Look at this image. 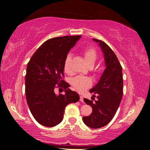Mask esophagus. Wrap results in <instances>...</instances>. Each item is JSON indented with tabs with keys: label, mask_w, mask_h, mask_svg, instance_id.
Listing matches in <instances>:
<instances>
[{
	"label": "esophagus",
	"mask_w": 150,
	"mask_h": 150,
	"mask_svg": "<svg viewBox=\"0 0 150 150\" xmlns=\"http://www.w3.org/2000/svg\"><path fill=\"white\" fill-rule=\"evenodd\" d=\"M79 96H80V101H81V102H83V96L82 94L79 93Z\"/></svg>",
	"instance_id": "obj_1"
}]
</instances>
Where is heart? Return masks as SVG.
<instances>
[{"mask_svg":"<svg viewBox=\"0 0 150 150\" xmlns=\"http://www.w3.org/2000/svg\"><path fill=\"white\" fill-rule=\"evenodd\" d=\"M83 55H84V57L87 65L90 67H92L95 65L96 61L97 60L98 58V55L96 50H94L93 48L87 49L83 53ZM71 54H67L64 60V63H63L64 71L67 73H71ZM71 84L72 85L75 89L81 91L90 87L92 85V81L89 77L79 75L72 79L71 81Z\"/></svg>","mask_w":150,"mask_h":150,"instance_id":"obj_1","label":"heart"}]
</instances>
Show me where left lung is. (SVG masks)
<instances>
[{
  "label": "left lung",
  "mask_w": 150,
  "mask_h": 150,
  "mask_svg": "<svg viewBox=\"0 0 150 150\" xmlns=\"http://www.w3.org/2000/svg\"><path fill=\"white\" fill-rule=\"evenodd\" d=\"M98 43L105 57L106 68L97 84L89 91L96 99L84 98L93 112L84 116L83 121L91 128H100L106 126L115 116L123 95L122 68L115 52L108 45L100 40L93 38ZM93 98V97H92Z\"/></svg>",
  "instance_id": "1"
}]
</instances>
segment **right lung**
Segmentation results:
<instances>
[{
    "label": "right lung",
    "instance_id": "1",
    "mask_svg": "<svg viewBox=\"0 0 150 150\" xmlns=\"http://www.w3.org/2000/svg\"><path fill=\"white\" fill-rule=\"evenodd\" d=\"M81 35H66L45 41L36 50L27 65L26 97L34 118L41 125L53 127L63 120L65 108L79 100V95L68 87L63 63L71 48ZM63 87L65 95L56 96L54 88Z\"/></svg>",
    "mask_w": 150,
    "mask_h": 150
}]
</instances>
